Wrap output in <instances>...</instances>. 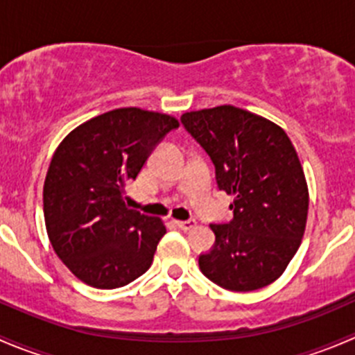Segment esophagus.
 Listing matches in <instances>:
<instances>
[{"mask_svg":"<svg viewBox=\"0 0 355 355\" xmlns=\"http://www.w3.org/2000/svg\"><path fill=\"white\" fill-rule=\"evenodd\" d=\"M177 227L180 228V230L187 232L191 230V228L196 227V221L194 220H185V221H177Z\"/></svg>","mask_w":355,"mask_h":355,"instance_id":"34e87169","label":"esophagus"}]
</instances>
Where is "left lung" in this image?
I'll list each match as a JSON object with an SVG mask.
<instances>
[{"mask_svg":"<svg viewBox=\"0 0 355 355\" xmlns=\"http://www.w3.org/2000/svg\"><path fill=\"white\" fill-rule=\"evenodd\" d=\"M180 121L213 161L218 189L234 196V218L211 223L216 239L199 256L200 271L234 292L273 284L299 249L309 207L288 135L273 121L230 105L191 111Z\"/></svg>","mask_w":355,"mask_h":355,"instance_id":"8db88e82","label":"left lung"}]
</instances>
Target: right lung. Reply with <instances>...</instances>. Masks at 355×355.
Returning a JSON list of instances; mask_svg holds the SVG:
<instances>
[{
  "label": "right lung",
  "instance_id": "obj_1",
  "mask_svg": "<svg viewBox=\"0 0 355 355\" xmlns=\"http://www.w3.org/2000/svg\"><path fill=\"white\" fill-rule=\"evenodd\" d=\"M178 121L120 108L71 130L53 155L44 182L49 241L68 270L96 288H118L149 270L166 228L130 209L125 187Z\"/></svg>",
  "mask_w": 355,
  "mask_h": 355
}]
</instances>
